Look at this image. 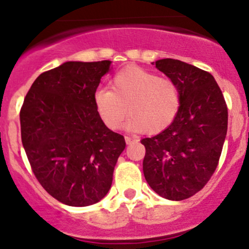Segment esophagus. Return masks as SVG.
I'll list each match as a JSON object with an SVG mask.
<instances>
[{"mask_svg": "<svg viewBox=\"0 0 249 249\" xmlns=\"http://www.w3.org/2000/svg\"><path fill=\"white\" fill-rule=\"evenodd\" d=\"M125 142H126V144L128 145V144H131V142H133L134 139L132 138V137H130V136H125Z\"/></svg>", "mask_w": 249, "mask_h": 249, "instance_id": "esophagus-1", "label": "esophagus"}]
</instances>
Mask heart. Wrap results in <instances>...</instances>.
Returning a JSON list of instances; mask_svg holds the SVG:
<instances>
[{
    "label": "heart",
    "instance_id": "1",
    "mask_svg": "<svg viewBox=\"0 0 249 249\" xmlns=\"http://www.w3.org/2000/svg\"><path fill=\"white\" fill-rule=\"evenodd\" d=\"M110 85L111 90H97L93 101L103 123L111 130L121 127L128 115V130L158 134L179 115L181 92L172 79L160 78L139 67H127L116 73Z\"/></svg>",
    "mask_w": 249,
    "mask_h": 249
}]
</instances>
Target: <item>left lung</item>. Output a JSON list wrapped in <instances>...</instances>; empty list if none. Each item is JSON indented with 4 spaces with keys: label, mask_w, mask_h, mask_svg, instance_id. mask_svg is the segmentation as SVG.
<instances>
[{
    "label": "left lung",
    "mask_w": 249,
    "mask_h": 249,
    "mask_svg": "<svg viewBox=\"0 0 249 249\" xmlns=\"http://www.w3.org/2000/svg\"><path fill=\"white\" fill-rule=\"evenodd\" d=\"M156 68L179 85L181 107L164 132L142 139L147 184L168 200H185L213 176L227 133L228 111L218 83L207 71L173 58Z\"/></svg>",
    "instance_id": "1"
}]
</instances>
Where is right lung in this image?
Wrapping results in <instances>:
<instances>
[{
  "instance_id": "1",
  "label": "right lung",
  "mask_w": 249,
  "mask_h": 249,
  "mask_svg": "<svg viewBox=\"0 0 249 249\" xmlns=\"http://www.w3.org/2000/svg\"><path fill=\"white\" fill-rule=\"evenodd\" d=\"M110 61L65 62L36 78L19 112L22 144L42 187L84 207L107 196L125 148L97 112L93 96Z\"/></svg>"
}]
</instances>
